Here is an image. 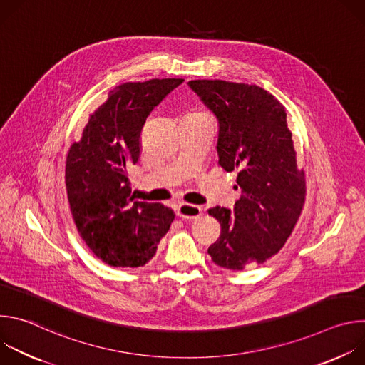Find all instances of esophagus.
<instances>
[{
	"label": "esophagus",
	"mask_w": 365,
	"mask_h": 365,
	"mask_svg": "<svg viewBox=\"0 0 365 365\" xmlns=\"http://www.w3.org/2000/svg\"><path fill=\"white\" fill-rule=\"evenodd\" d=\"M178 215L185 220H195L202 215V210H200V206L183 202V203H179V206H178Z\"/></svg>",
	"instance_id": "1"
}]
</instances>
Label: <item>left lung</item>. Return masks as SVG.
I'll list each match as a JSON object with an SVG mask.
<instances>
[{
    "label": "left lung",
    "instance_id": "left-lung-1",
    "mask_svg": "<svg viewBox=\"0 0 365 365\" xmlns=\"http://www.w3.org/2000/svg\"><path fill=\"white\" fill-rule=\"evenodd\" d=\"M187 85L217 117L218 163L227 172L238 170L235 187L241 190L234 211L210 210L221 235L207 254L230 270L263 264L290 237L306 195L284 107L257 85L206 79Z\"/></svg>",
    "mask_w": 365,
    "mask_h": 365
}]
</instances>
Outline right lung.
I'll return each mask as SVG.
<instances>
[{"mask_svg": "<svg viewBox=\"0 0 365 365\" xmlns=\"http://www.w3.org/2000/svg\"><path fill=\"white\" fill-rule=\"evenodd\" d=\"M182 82L120 85L68 153L65 180L73 221L89 250L113 267L150 262L175 220L170 207L134 199L128 169L140 159L147 117Z\"/></svg>", "mask_w": 365, "mask_h": 365, "instance_id": "add662e5", "label": "right lung"}]
</instances>
